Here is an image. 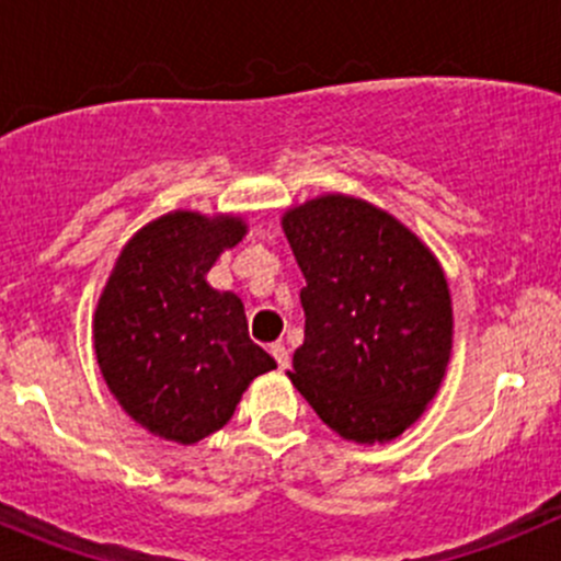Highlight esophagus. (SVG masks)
<instances>
[{
  "instance_id": "obj_1",
  "label": "esophagus",
  "mask_w": 561,
  "mask_h": 561,
  "mask_svg": "<svg viewBox=\"0 0 561 561\" xmlns=\"http://www.w3.org/2000/svg\"><path fill=\"white\" fill-rule=\"evenodd\" d=\"M271 355H274V360L279 369H287V366H290V353H287V347L282 342L271 344Z\"/></svg>"
}]
</instances>
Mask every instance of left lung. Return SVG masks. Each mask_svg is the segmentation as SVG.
<instances>
[{
    "instance_id": "left-lung-1",
    "label": "left lung",
    "mask_w": 561,
    "mask_h": 561,
    "mask_svg": "<svg viewBox=\"0 0 561 561\" xmlns=\"http://www.w3.org/2000/svg\"><path fill=\"white\" fill-rule=\"evenodd\" d=\"M307 287L304 344L287 377L347 443H390L426 412L454 347L434 252L393 214L328 192L282 214Z\"/></svg>"
}]
</instances>
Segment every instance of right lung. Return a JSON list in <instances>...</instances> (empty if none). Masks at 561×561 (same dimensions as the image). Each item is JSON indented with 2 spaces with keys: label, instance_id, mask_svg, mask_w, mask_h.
<instances>
[{
  "label": "right lung",
  "instance_id": "add662e5",
  "mask_svg": "<svg viewBox=\"0 0 561 561\" xmlns=\"http://www.w3.org/2000/svg\"><path fill=\"white\" fill-rule=\"evenodd\" d=\"M247 236L236 214L168 211L116 257L92 320L107 390L154 437L195 445L233 417L276 360L249 339L244 304L206 274Z\"/></svg>",
  "mask_w": 561,
  "mask_h": 561
}]
</instances>
